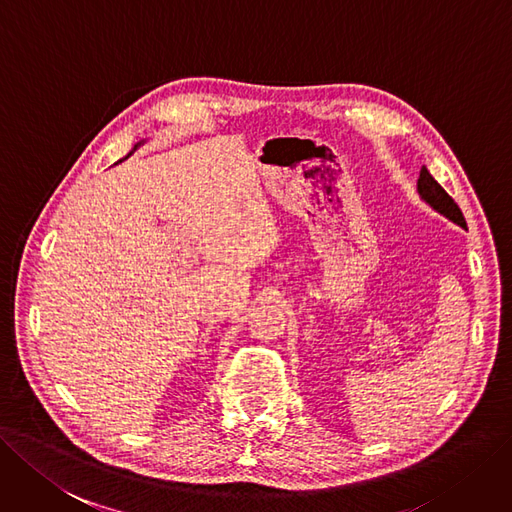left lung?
<instances>
[{
    "mask_svg": "<svg viewBox=\"0 0 512 512\" xmlns=\"http://www.w3.org/2000/svg\"><path fill=\"white\" fill-rule=\"evenodd\" d=\"M418 194L432 208V211H437L439 215H443L451 223H456V225H460L466 230V219L460 211V206L453 202V198L445 192V189L437 181H434V177L430 175V170L426 166L422 168L420 179H418Z\"/></svg>",
    "mask_w": 512,
    "mask_h": 512,
    "instance_id": "left-lung-1",
    "label": "left lung"
}]
</instances>
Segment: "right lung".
I'll use <instances>...</instances> for the list:
<instances>
[{
	"instance_id": "1",
	"label": "right lung",
	"mask_w": 512,
	"mask_h": 512,
	"mask_svg": "<svg viewBox=\"0 0 512 512\" xmlns=\"http://www.w3.org/2000/svg\"><path fill=\"white\" fill-rule=\"evenodd\" d=\"M141 143H143V141H139V143H137V145H135V147H132V151H130V154H128V156H126V158H130V156H132V154H135V151H137V149H139V147H141ZM126 158H122V160H126ZM122 160H120V162H122Z\"/></svg>"
}]
</instances>
